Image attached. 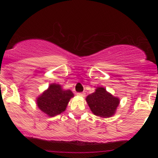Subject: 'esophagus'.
I'll use <instances>...</instances> for the list:
<instances>
[{
	"instance_id": "esophagus-1",
	"label": "esophagus",
	"mask_w": 158,
	"mask_h": 158,
	"mask_svg": "<svg viewBox=\"0 0 158 158\" xmlns=\"http://www.w3.org/2000/svg\"><path fill=\"white\" fill-rule=\"evenodd\" d=\"M77 95L79 96V97H84L85 96V93H77Z\"/></svg>"
}]
</instances>
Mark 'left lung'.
Instances as JSON below:
<instances>
[{"label": "left lung", "instance_id": "1", "mask_svg": "<svg viewBox=\"0 0 158 158\" xmlns=\"http://www.w3.org/2000/svg\"><path fill=\"white\" fill-rule=\"evenodd\" d=\"M86 101L90 110L95 115L107 118L115 113L119 100L106 91L104 88H98L96 91L88 95Z\"/></svg>", "mask_w": 158, "mask_h": 158}]
</instances>
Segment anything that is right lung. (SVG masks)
Segmentation results:
<instances>
[{
  "instance_id": "add662e5",
  "label": "right lung",
  "mask_w": 158,
  "mask_h": 158,
  "mask_svg": "<svg viewBox=\"0 0 158 158\" xmlns=\"http://www.w3.org/2000/svg\"><path fill=\"white\" fill-rule=\"evenodd\" d=\"M73 97L71 90H64L59 85L52 84L38 98L37 105L43 112L53 117L64 111L69 100Z\"/></svg>"
}]
</instances>
